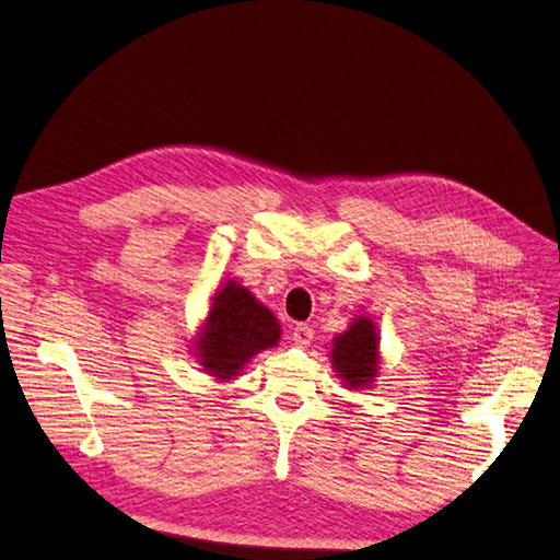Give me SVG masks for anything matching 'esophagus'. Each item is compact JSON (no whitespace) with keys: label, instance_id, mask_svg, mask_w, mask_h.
Returning a JSON list of instances; mask_svg holds the SVG:
<instances>
[{"label":"esophagus","instance_id":"34e87169","mask_svg":"<svg viewBox=\"0 0 560 560\" xmlns=\"http://www.w3.org/2000/svg\"><path fill=\"white\" fill-rule=\"evenodd\" d=\"M292 341L299 348H308L313 341V329L308 325H296L292 331Z\"/></svg>","mask_w":560,"mask_h":560}]
</instances>
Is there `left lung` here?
<instances>
[{
	"label": "left lung",
	"instance_id": "1",
	"mask_svg": "<svg viewBox=\"0 0 560 560\" xmlns=\"http://www.w3.org/2000/svg\"><path fill=\"white\" fill-rule=\"evenodd\" d=\"M378 360L376 325L364 315H360L343 334L334 338L331 362L350 389L364 387L376 378Z\"/></svg>",
	"mask_w": 560,
	"mask_h": 560
}]
</instances>
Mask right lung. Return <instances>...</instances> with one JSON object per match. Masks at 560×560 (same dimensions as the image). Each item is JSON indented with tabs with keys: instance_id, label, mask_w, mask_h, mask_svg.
Instances as JSON below:
<instances>
[{
	"instance_id": "obj_1",
	"label": "right lung",
	"mask_w": 560,
	"mask_h": 560,
	"mask_svg": "<svg viewBox=\"0 0 560 560\" xmlns=\"http://www.w3.org/2000/svg\"><path fill=\"white\" fill-rule=\"evenodd\" d=\"M280 341L276 315L249 294L243 284L229 280L212 299L196 354L208 374L229 381L254 354Z\"/></svg>"
}]
</instances>
